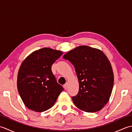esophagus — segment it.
<instances>
[{"instance_id":"1","label":"esophagus","mask_w":132,"mask_h":132,"mask_svg":"<svg viewBox=\"0 0 132 132\" xmlns=\"http://www.w3.org/2000/svg\"><path fill=\"white\" fill-rule=\"evenodd\" d=\"M63 87H64V88L66 89L67 88H68V83H66L65 85H63Z\"/></svg>"}]
</instances>
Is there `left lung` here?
Returning <instances> with one entry per match:
<instances>
[{"label":"left lung","mask_w":132,"mask_h":132,"mask_svg":"<svg viewBox=\"0 0 132 132\" xmlns=\"http://www.w3.org/2000/svg\"><path fill=\"white\" fill-rule=\"evenodd\" d=\"M73 64L79 91L72 99L77 108L86 112H96L108 103L112 91L114 77L110 62L101 50L79 46L63 55Z\"/></svg>","instance_id":"1"}]
</instances>
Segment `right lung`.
I'll return each instance as SVG.
<instances>
[{
    "label": "right lung",
    "instance_id": "1",
    "mask_svg": "<svg viewBox=\"0 0 132 132\" xmlns=\"http://www.w3.org/2000/svg\"><path fill=\"white\" fill-rule=\"evenodd\" d=\"M63 53L44 47L33 52L25 59L19 70L18 89L28 108L45 111L54 105L63 91L52 71V66Z\"/></svg>",
    "mask_w": 132,
    "mask_h": 132
}]
</instances>
